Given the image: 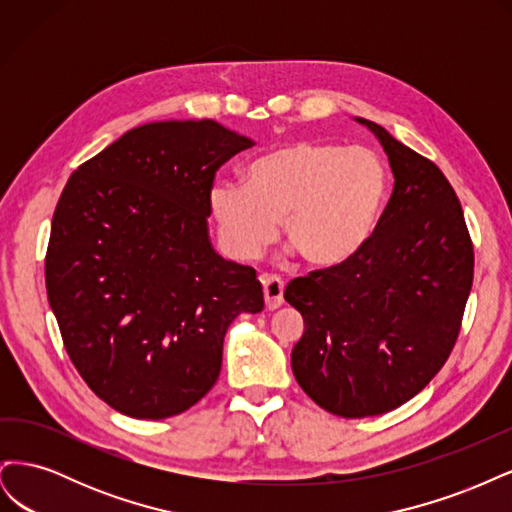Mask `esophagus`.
Wrapping results in <instances>:
<instances>
[{
	"label": "esophagus",
	"mask_w": 512,
	"mask_h": 512,
	"mask_svg": "<svg viewBox=\"0 0 512 512\" xmlns=\"http://www.w3.org/2000/svg\"><path fill=\"white\" fill-rule=\"evenodd\" d=\"M262 290H265L267 309H277L284 303V282L275 275H260Z\"/></svg>",
	"instance_id": "1"
}]
</instances>
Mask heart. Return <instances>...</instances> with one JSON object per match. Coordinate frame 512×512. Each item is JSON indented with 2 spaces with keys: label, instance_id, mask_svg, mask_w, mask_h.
I'll use <instances>...</instances> for the list:
<instances>
[{
  "label": "heart",
  "instance_id": "b5f03b06",
  "mask_svg": "<svg viewBox=\"0 0 512 512\" xmlns=\"http://www.w3.org/2000/svg\"><path fill=\"white\" fill-rule=\"evenodd\" d=\"M389 192V175L374 151L297 141L267 151L245 168V183L218 181L209 211L224 250L252 260L284 237L307 265L333 269L374 237Z\"/></svg>",
  "mask_w": 512,
  "mask_h": 512
}]
</instances>
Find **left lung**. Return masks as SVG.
<instances>
[{
  "mask_svg": "<svg viewBox=\"0 0 512 512\" xmlns=\"http://www.w3.org/2000/svg\"><path fill=\"white\" fill-rule=\"evenodd\" d=\"M395 188L374 237L352 260L294 277L284 299L303 316L292 374L344 418L391 412L421 393L451 354L474 280V247L442 170L382 126Z\"/></svg>",
  "mask_w": 512,
  "mask_h": 512,
  "instance_id": "obj_1",
  "label": "left lung"
}]
</instances>
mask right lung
<instances>
[{"label": "right lung", "instance_id": "add662e5", "mask_svg": "<svg viewBox=\"0 0 512 512\" xmlns=\"http://www.w3.org/2000/svg\"><path fill=\"white\" fill-rule=\"evenodd\" d=\"M254 143L218 121H156L74 170L53 213L46 294L76 371L132 418L181 414L222 369L224 335L265 307L252 267L207 232L218 168Z\"/></svg>", "mask_w": 512, "mask_h": 512}]
</instances>
